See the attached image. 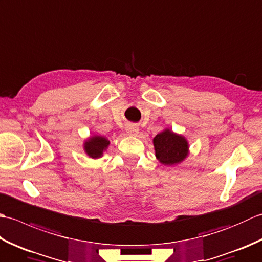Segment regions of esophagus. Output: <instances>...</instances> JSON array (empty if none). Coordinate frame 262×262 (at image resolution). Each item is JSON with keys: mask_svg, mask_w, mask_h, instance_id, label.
Returning <instances> with one entry per match:
<instances>
[{"mask_svg": "<svg viewBox=\"0 0 262 262\" xmlns=\"http://www.w3.org/2000/svg\"><path fill=\"white\" fill-rule=\"evenodd\" d=\"M127 134L130 136H136L138 134V130L136 128H127Z\"/></svg>", "mask_w": 262, "mask_h": 262, "instance_id": "esophagus-1", "label": "esophagus"}]
</instances>
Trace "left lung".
<instances>
[{
    "instance_id": "left-lung-1",
    "label": "left lung",
    "mask_w": 262,
    "mask_h": 262,
    "mask_svg": "<svg viewBox=\"0 0 262 262\" xmlns=\"http://www.w3.org/2000/svg\"><path fill=\"white\" fill-rule=\"evenodd\" d=\"M155 158L166 166L180 164L189 155V143L187 138L170 128H164L153 138Z\"/></svg>"
}]
</instances>
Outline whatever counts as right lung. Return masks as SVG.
<instances>
[{
	"mask_svg": "<svg viewBox=\"0 0 262 262\" xmlns=\"http://www.w3.org/2000/svg\"><path fill=\"white\" fill-rule=\"evenodd\" d=\"M110 145V141L105 136L91 135L83 143V149L89 158L97 160L103 157V153L107 151Z\"/></svg>",
	"mask_w": 262,
	"mask_h": 262,
	"instance_id": "1",
	"label": "right lung"
}]
</instances>
